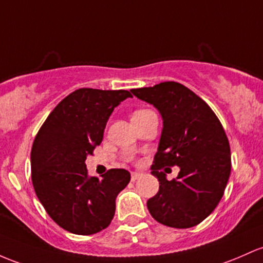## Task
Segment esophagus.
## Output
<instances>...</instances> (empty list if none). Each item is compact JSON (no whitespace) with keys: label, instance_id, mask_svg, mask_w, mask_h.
Instances as JSON below:
<instances>
[{"label":"esophagus","instance_id":"esophagus-1","mask_svg":"<svg viewBox=\"0 0 263 263\" xmlns=\"http://www.w3.org/2000/svg\"><path fill=\"white\" fill-rule=\"evenodd\" d=\"M141 176H142V174H141V172H132V174H131V180L132 181H136V180H138V178L141 177Z\"/></svg>","mask_w":263,"mask_h":263}]
</instances>
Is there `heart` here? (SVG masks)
<instances>
[{"label": "heart", "mask_w": 263, "mask_h": 263, "mask_svg": "<svg viewBox=\"0 0 263 263\" xmlns=\"http://www.w3.org/2000/svg\"><path fill=\"white\" fill-rule=\"evenodd\" d=\"M146 112H149V111H147V109H140V111H136L134 114V116H138V115H143V114H146ZM132 116V117H134Z\"/></svg>", "instance_id": "heart-1"}]
</instances>
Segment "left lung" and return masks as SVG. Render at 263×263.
<instances>
[{"instance_id":"1","label":"left lung","mask_w":263,"mask_h":263,"mask_svg":"<svg viewBox=\"0 0 263 263\" xmlns=\"http://www.w3.org/2000/svg\"><path fill=\"white\" fill-rule=\"evenodd\" d=\"M131 92L154 105L163 122L151 166L160 189L147 201V209L164 226H196L216 209L230 177L231 151L223 127L203 100L178 82H161ZM166 165L180 167L172 181L159 171Z\"/></svg>"}]
</instances>
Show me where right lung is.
I'll return each mask as SVG.
<instances>
[{
  "label": "right lung",
  "instance_id": "1",
  "mask_svg": "<svg viewBox=\"0 0 263 263\" xmlns=\"http://www.w3.org/2000/svg\"><path fill=\"white\" fill-rule=\"evenodd\" d=\"M128 97L132 95L125 89H76L48 115L34 138V192L52 220L68 232L93 235L108 227L117 195L131 180L123 168L108 170L102 178L88 177L85 163L102 141L115 107Z\"/></svg>",
  "mask_w": 263,
  "mask_h": 263
}]
</instances>
